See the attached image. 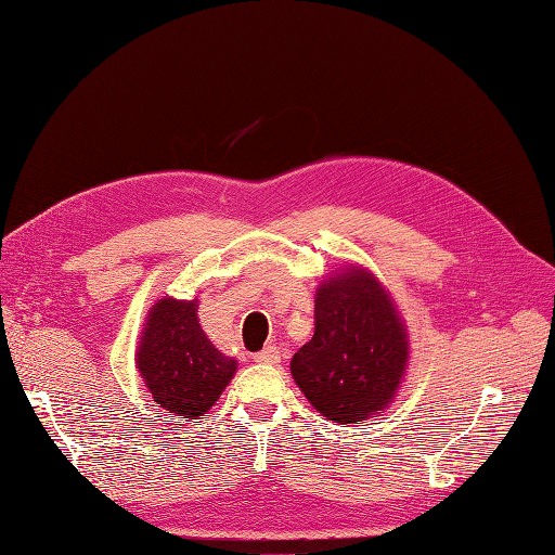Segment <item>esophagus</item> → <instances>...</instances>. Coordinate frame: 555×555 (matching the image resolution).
<instances>
[{"label":"esophagus","mask_w":555,"mask_h":555,"mask_svg":"<svg viewBox=\"0 0 555 555\" xmlns=\"http://www.w3.org/2000/svg\"><path fill=\"white\" fill-rule=\"evenodd\" d=\"M255 361L257 363H266V365H275V363H280V349L273 347V345H268L261 351H257Z\"/></svg>","instance_id":"34e87169"}]
</instances>
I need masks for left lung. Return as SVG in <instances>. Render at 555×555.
<instances>
[{"label":"left lung","mask_w":555,"mask_h":555,"mask_svg":"<svg viewBox=\"0 0 555 555\" xmlns=\"http://www.w3.org/2000/svg\"><path fill=\"white\" fill-rule=\"evenodd\" d=\"M410 338L391 294L361 266L317 287L314 335L292 359L310 405L335 424H357L391 405L405 377Z\"/></svg>","instance_id":"left-lung-1"}]
</instances>
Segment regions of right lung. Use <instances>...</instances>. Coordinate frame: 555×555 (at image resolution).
I'll list each match as a JSON object with an SVG mask.
<instances>
[{
	"label": "right lung",
	"mask_w": 555,
	"mask_h": 555,
	"mask_svg": "<svg viewBox=\"0 0 555 555\" xmlns=\"http://www.w3.org/2000/svg\"><path fill=\"white\" fill-rule=\"evenodd\" d=\"M137 365L157 405L180 418L204 416L238 367L201 328L196 298L169 296L159 298L145 317Z\"/></svg>",
	"instance_id": "obj_1"
}]
</instances>
